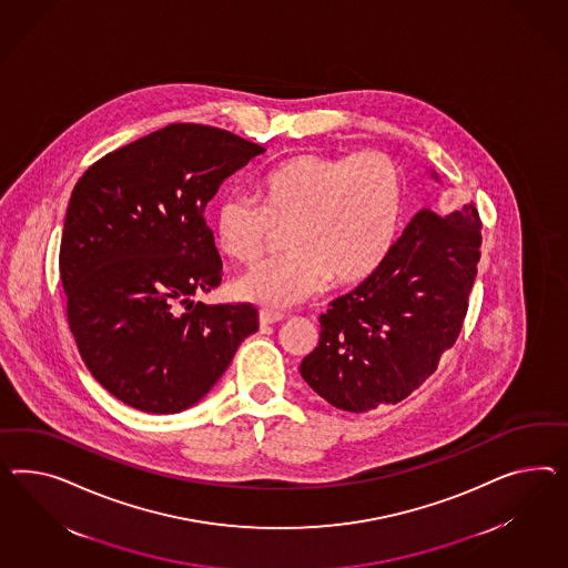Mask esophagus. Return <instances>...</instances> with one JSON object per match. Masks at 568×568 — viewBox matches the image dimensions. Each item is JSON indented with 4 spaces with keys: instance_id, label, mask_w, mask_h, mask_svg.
<instances>
[{
    "instance_id": "1",
    "label": "esophagus",
    "mask_w": 568,
    "mask_h": 568,
    "mask_svg": "<svg viewBox=\"0 0 568 568\" xmlns=\"http://www.w3.org/2000/svg\"><path fill=\"white\" fill-rule=\"evenodd\" d=\"M285 316L281 314V312H271V310H261V316H258V321H261V326H268V324L281 323Z\"/></svg>"
}]
</instances>
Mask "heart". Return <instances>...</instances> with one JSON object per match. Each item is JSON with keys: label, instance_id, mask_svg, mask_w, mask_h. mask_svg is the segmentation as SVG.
Segmentation results:
<instances>
[{"label": "heart", "instance_id": "heart-1", "mask_svg": "<svg viewBox=\"0 0 568 568\" xmlns=\"http://www.w3.org/2000/svg\"><path fill=\"white\" fill-rule=\"evenodd\" d=\"M403 209V180L388 154H297L266 173L262 204L230 192L213 215L219 250L252 262L285 230L283 256L250 266L235 281L245 302L283 307L323 290L359 285L384 261Z\"/></svg>", "mask_w": 568, "mask_h": 568}]
</instances>
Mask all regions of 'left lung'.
I'll return each mask as SVG.
<instances>
[{
    "label": "left lung",
    "instance_id": "left-lung-1",
    "mask_svg": "<svg viewBox=\"0 0 568 568\" xmlns=\"http://www.w3.org/2000/svg\"><path fill=\"white\" fill-rule=\"evenodd\" d=\"M476 204L438 216L422 209L381 266L321 314V337L300 372L349 414L399 403L455 345L481 247Z\"/></svg>",
    "mask_w": 568,
    "mask_h": 568
}]
</instances>
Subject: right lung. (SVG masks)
<instances>
[{"instance_id": "right-lung-1", "label": "right lung", "mask_w": 568, "mask_h": 568, "mask_svg": "<svg viewBox=\"0 0 568 568\" xmlns=\"http://www.w3.org/2000/svg\"><path fill=\"white\" fill-rule=\"evenodd\" d=\"M261 144L200 123H169L108 153L78 180L63 223L65 314L87 368L146 414H180L258 331L252 304L206 306L221 283L206 202Z\"/></svg>"}]
</instances>
